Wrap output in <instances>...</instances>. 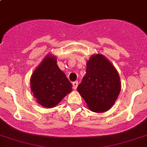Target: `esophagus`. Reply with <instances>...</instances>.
Listing matches in <instances>:
<instances>
[{
    "mask_svg": "<svg viewBox=\"0 0 147 147\" xmlns=\"http://www.w3.org/2000/svg\"><path fill=\"white\" fill-rule=\"evenodd\" d=\"M77 86H78V82H74L72 83V86H73L74 89H76L77 88Z\"/></svg>",
    "mask_w": 147,
    "mask_h": 147,
    "instance_id": "1",
    "label": "esophagus"
}]
</instances>
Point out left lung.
<instances>
[{
    "mask_svg": "<svg viewBox=\"0 0 147 147\" xmlns=\"http://www.w3.org/2000/svg\"><path fill=\"white\" fill-rule=\"evenodd\" d=\"M119 72L107 58L93 54L86 62V75L77 90L94 112H104L114 105L121 91Z\"/></svg>",
    "mask_w": 147,
    "mask_h": 147,
    "instance_id": "left-lung-1",
    "label": "left lung"
}]
</instances>
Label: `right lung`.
<instances>
[{
    "label": "right lung",
    "mask_w": 147,
    "mask_h": 147,
    "mask_svg": "<svg viewBox=\"0 0 147 147\" xmlns=\"http://www.w3.org/2000/svg\"><path fill=\"white\" fill-rule=\"evenodd\" d=\"M30 89L37 102L46 108L57 105L72 91V84L59 69L55 56L48 54L30 77Z\"/></svg>",
    "instance_id": "right-lung-1"
}]
</instances>
